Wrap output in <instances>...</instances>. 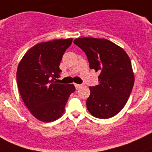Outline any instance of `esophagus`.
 <instances>
[{"mask_svg": "<svg viewBox=\"0 0 152 152\" xmlns=\"http://www.w3.org/2000/svg\"><path fill=\"white\" fill-rule=\"evenodd\" d=\"M75 87H76V90H79L81 87H82V85H78V84H75Z\"/></svg>", "mask_w": 152, "mask_h": 152, "instance_id": "1", "label": "esophagus"}]
</instances>
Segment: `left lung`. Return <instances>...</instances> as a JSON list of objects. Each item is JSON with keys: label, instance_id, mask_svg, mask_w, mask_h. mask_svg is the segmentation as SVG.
Instances as JSON below:
<instances>
[{"label": "left lung", "instance_id": "obj_1", "mask_svg": "<svg viewBox=\"0 0 152 152\" xmlns=\"http://www.w3.org/2000/svg\"><path fill=\"white\" fill-rule=\"evenodd\" d=\"M73 42L85 53L90 69L100 73L99 85L90 87L86 102L89 113L97 118L113 117L124 108L134 86L129 57L108 39L83 37Z\"/></svg>", "mask_w": 152, "mask_h": 152}]
</instances>
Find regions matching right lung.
Here are the masks:
<instances>
[{"label": "right lung", "instance_id": "right-lung-1", "mask_svg": "<svg viewBox=\"0 0 152 152\" xmlns=\"http://www.w3.org/2000/svg\"><path fill=\"white\" fill-rule=\"evenodd\" d=\"M73 39H54L34 45L18 67L17 82L24 104L31 113L43 122L62 115L67 99L76 90L73 85L58 83L59 64Z\"/></svg>", "mask_w": 152, "mask_h": 152}]
</instances>
